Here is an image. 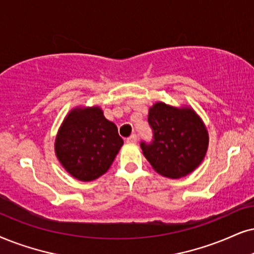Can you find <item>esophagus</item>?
<instances>
[{
  "label": "esophagus",
  "mask_w": 254,
  "mask_h": 254,
  "mask_svg": "<svg viewBox=\"0 0 254 254\" xmlns=\"http://www.w3.org/2000/svg\"><path fill=\"white\" fill-rule=\"evenodd\" d=\"M137 136L136 134H131L130 137H127V143H130V144H134V143H137Z\"/></svg>",
  "instance_id": "esophagus-1"
}]
</instances>
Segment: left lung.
Returning a JSON list of instances; mask_svg holds the SVG:
<instances>
[{
	"label": "left lung",
	"mask_w": 254,
	"mask_h": 254,
	"mask_svg": "<svg viewBox=\"0 0 254 254\" xmlns=\"http://www.w3.org/2000/svg\"><path fill=\"white\" fill-rule=\"evenodd\" d=\"M153 132L150 144L140 143L144 156L159 175L182 178L203 162L208 146L206 127L192 108L157 102L147 117Z\"/></svg>",
	"instance_id": "1"
}]
</instances>
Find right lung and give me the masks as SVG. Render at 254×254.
I'll list each match as a JSON object with an SVG mask.
<instances>
[{"mask_svg":"<svg viewBox=\"0 0 254 254\" xmlns=\"http://www.w3.org/2000/svg\"><path fill=\"white\" fill-rule=\"evenodd\" d=\"M123 145L117 127L99 107L75 108L66 115L55 140L57 159L82 182L104 175Z\"/></svg>","mask_w":254,"mask_h":254,"instance_id":"add662e5","label":"right lung"}]
</instances>
